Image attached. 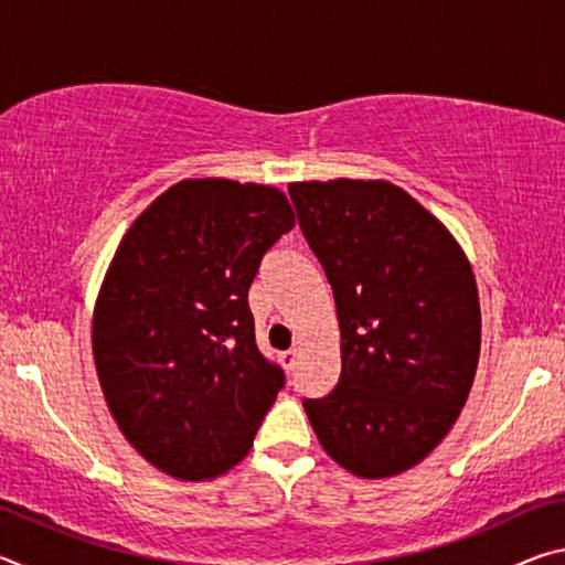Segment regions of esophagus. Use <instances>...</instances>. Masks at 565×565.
Masks as SVG:
<instances>
[{"mask_svg":"<svg viewBox=\"0 0 565 565\" xmlns=\"http://www.w3.org/2000/svg\"><path fill=\"white\" fill-rule=\"evenodd\" d=\"M296 359H299V353H296V349L284 351V353H281V363H284V369H286V371H294V369H296Z\"/></svg>","mask_w":565,"mask_h":565,"instance_id":"esophagus-1","label":"esophagus"}]
</instances>
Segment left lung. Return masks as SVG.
<instances>
[{
	"instance_id": "8db88e82",
	"label": "left lung",
	"mask_w": 565,
	"mask_h": 565,
	"mask_svg": "<svg viewBox=\"0 0 565 565\" xmlns=\"http://www.w3.org/2000/svg\"><path fill=\"white\" fill-rule=\"evenodd\" d=\"M289 196L341 329L339 384L303 411L347 471L396 476L444 441L471 391L481 351L471 264L388 181H301Z\"/></svg>"
}]
</instances>
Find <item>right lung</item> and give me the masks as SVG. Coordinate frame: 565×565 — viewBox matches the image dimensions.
<instances>
[{"label": "right lung", "instance_id": "1", "mask_svg": "<svg viewBox=\"0 0 565 565\" xmlns=\"http://www.w3.org/2000/svg\"><path fill=\"white\" fill-rule=\"evenodd\" d=\"M291 228L279 189L184 179L124 234L94 363L124 438L159 471L204 481L252 448L286 376L256 347L248 286Z\"/></svg>", "mask_w": 565, "mask_h": 565}]
</instances>
